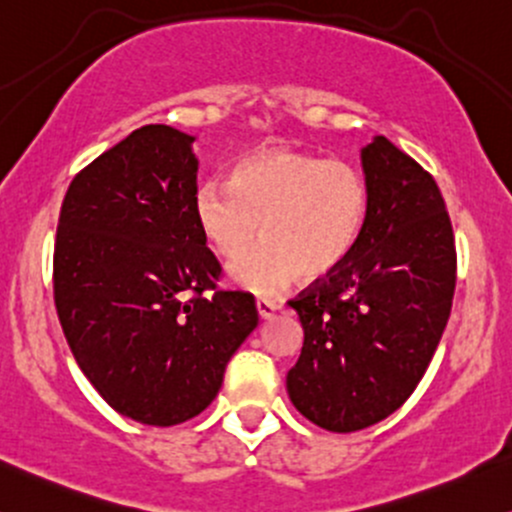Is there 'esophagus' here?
<instances>
[{
	"label": "esophagus",
	"instance_id": "34e87169",
	"mask_svg": "<svg viewBox=\"0 0 512 512\" xmlns=\"http://www.w3.org/2000/svg\"><path fill=\"white\" fill-rule=\"evenodd\" d=\"M256 309H258V317H261V319H271L273 314L280 309V304L273 302V300H266V297H258Z\"/></svg>",
	"mask_w": 512,
	"mask_h": 512
}]
</instances>
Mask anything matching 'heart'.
<instances>
[{
    "label": "heart",
    "mask_w": 512,
    "mask_h": 512,
    "mask_svg": "<svg viewBox=\"0 0 512 512\" xmlns=\"http://www.w3.org/2000/svg\"><path fill=\"white\" fill-rule=\"evenodd\" d=\"M195 222L225 266H237L258 236L267 244L234 271L254 295H278L297 273H336L363 237L370 188L358 166L287 145L241 154L227 181H205L193 198Z\"/></svg>",
    "instance_id": "1"
}]
</instances>
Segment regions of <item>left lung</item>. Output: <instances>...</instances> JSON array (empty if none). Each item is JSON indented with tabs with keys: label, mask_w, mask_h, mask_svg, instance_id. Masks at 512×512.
I'll return each mask as SVG.
<instances>
[{
	"label": "left lung",
	"mask_w": 512,
	"mask_h": 512,
	"mask_svg": "<svg viewBox=\"0 0 512 512\" xmlns=\"http://www.w3.org/2000/svg\"><path fill=\"white\" fill-rule=\"evenodd\" d=\"M360 159L370 188L363 237L336 273L290 300L304 343L287 394L331 433L375 426L409 399L457 283L455 234L433 176L382 135Z\"/></svg>",
	"instance_id": "1"
}]
</instances>
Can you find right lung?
I'll list each match as a JSON object with an SVG mask.
<instances>
[{
	"label": "right lung",
	"mask_w": 512,
	"mask_h": 512,
	"mask_svg": "<svg viewBox=\"0 0 512 512\" xmlns=\"http://www.w3.org/2000/svg\"><path fill=\"white\" fill-rule=\"evenodd\" d=\"M193 140L169 125L132 130L74 176L57 222L55 307L74 360L111 409L145 426L208 409L258 324L249 292L215 290Z\"/></svg>",
	"instance_id": "obj_1"
}]
</instances>
